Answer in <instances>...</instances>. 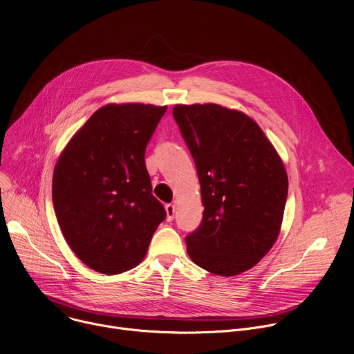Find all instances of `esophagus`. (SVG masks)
<instances>
[{
	"mask_svg": "<svg viewBox=\"0 0 354 354\" xmlns=\"http://www.w3.org/2000/svg\"><path fill=\"white\" fill-rule=\"evenodd\" d=\"M165 210H167V220H168V221H172V220H174V217H175L176 206H175V205H172V203H169V205H167V206H165Z\"/></svg>",
	"mask_w": 354,
	"mask_h": 354,
	"instance_id": "1",
	"label": "esophagus"
}]
</instances>
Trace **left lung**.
Returning <instances> with one entry per match:
<instances>
[{"label":"left lung","instance_id":"obj_1","mask_svg":"<svg viewBox=\"0 0 354 354\" xmlns=\"http://www.w3.org/2000/svg\"><path fill=\"white\" fill-rule=\"evenodd\" d=\"M172 115L196 164L205 206L186 236L190 259L218 276L254 268L274 245L288 178L259 124L216 104L175 105Z\"/></svg>","mask_w":354,"mask_h":354}]
</instances>
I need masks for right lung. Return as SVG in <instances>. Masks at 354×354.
<instances>
[{
    "label": "right lung",
    "instance_id": "obj_1",
    "mask_svg": "<svg viewBox=\"0 0 354 354\" xmlns=\"http://www.w3.org/2000/svg\"><path fill=\"white\" fill-rule=\"evenodd\" d=\"M167 106L109 104L71 137L53 172V205L77 258L95 272L120 274L145 257L167 217L153 196L147 144Z\"/></svg>",
    "mask_w": 354,
    "mask_h": 354
}]
</instances>
